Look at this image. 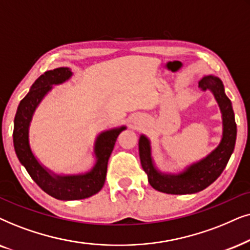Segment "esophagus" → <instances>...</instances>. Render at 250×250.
Returning a JSON list of instances; mask_svg holds the SVG:
<instances>
[{
  "label": "esophagus",
  "instance_id": "esophagus-1",
  "mask_svg": "<svg viewBox=\"0 0 250 250\" xmlns=\"http://www.w3.org/2000/svg\"><path fill=\"white\" fill-rule=\"evenodd\" d=\"M137 123H138V121H137V120H135V125H137Z\"/></svg>",
  "mask_w": 250,
  "mask_h": 250
}]
</instances>
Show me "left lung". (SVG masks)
Returning a JSON list of instances; mask_svg holds the SVG:
<instances>
[{"instance_id":"obj_1","label":"left lung","mask_w":250,"mask_h":250,"mask_svg":"<svg viewBox=\"0 0 250 250\" xmlns=\"http://www.w3.org/2000/svg\"><path fill=\"white\" fill-rule=\"evenodd\" d=\"M202 91H210L222 113L223 134L217 147L200 161L194 162L178 174H166L155 167L151 153V142L145 135L139 137V158L142 167L147 174L148 183L153 188L168 194H192L200 192L212 184L224 170L237 139V125L232 103L225 95L221 79L214 75L204 76L199 81Z\"/></svg>"}]
</instances>
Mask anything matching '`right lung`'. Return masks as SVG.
<instances>
[{"label": "right lung", "mask_w": 250, "mask_h": 250, "mask_svg": "<svg viewBox=\"0 0 250 250\" xmlns=\"http://www.w3.org/2000/svg\"><path fill=\"white\" fill-rule=\"evenodd\" d=\"M73 73L68 67H59L46 71L29 89V92L18 105L13 125V146L21 164L33 181L45 193L58 200H80L91 197L104 186L107 162L114 148L120 132L125 125L103 131L96 138L94 154L96 164L90 171L79 175H57L40 164L29 145V125L36 107L52 85L62 84L71 79Z\"/></svg>", "instance_id": "obj_1"}]
</instances>
